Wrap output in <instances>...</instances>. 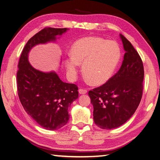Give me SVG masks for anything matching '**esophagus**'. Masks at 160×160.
Wrapping results in <instances>:
<instances>
[{"label": "esophagus", "instance_id": "obj_1", "mask_svg": "<svg viewBox=\"0 0 160 160\" xmlns=\"http://www.w3.org/2000/svg\"><path fill=\"white\" fill-rule=\"evenodd\" d=\"M79 94H86L87 93H88V91H87L86 89H79Z\"/></svg>", "mask_w": 160, "mask_h": 160}]
</instances>
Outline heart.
Returning a JSON list of instances; mask_svg holds the SVG:
<instances>
[{"instance_id": "obj_1", "label": "heart", "mask_w": 160, "mask_h": 160, "mask_svg": "<svg viewBox=\"0 0 160 160\" xmlns=\"http://www.w3.org/2000/svg\"><path fill=\"white\" fill-rule=\"evenodd\" d=\"M71 57L65 61L70 78L74 79L79 65L88 81L100 85L112 76L121 57L119 45L96 37H85L77 41L71 48Z\"/></svg>"}]
</instances>
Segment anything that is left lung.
<instances>
[{"instance_id":"8db88e82","label":"left lung","mask_w":160,"mask_h":160,"mask_svg":"<svg viewBox=\"0 0 160 160\" xmlns=\"http://www.w3.org/2000/svg\"><path fill=\"white\" fill-rule=\"evenodd\" d=\"M120 37L125 53L119 70L105 84L89 91L94 122L104 129L117 128L126 122L142 98V60L132 43L121 34Z\"/></svg>"}]
</instances>
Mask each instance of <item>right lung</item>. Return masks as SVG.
<instances>
[{
	"instance_id": "obj_1",
	"label": "right lung",
	"mask_w": 160,
	"mask_h": 160,
	"mask_svg": "<svg viewBox=\"0 0 160 160\" xmlns=\"http://www.w3.org/2000/svg\"><path fill=\"white\" fill-rule=\"evenodd\" d=\"M68 28L45 27L28 41L21 52L17 73L19 99L26 112L42 128L57 130L69 120V108L78 98V88L62 82L54 71L35 69L28 61V52L38 44L55 41Z\"/></svg>"
}]
</instances>
